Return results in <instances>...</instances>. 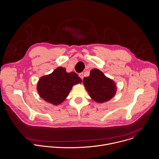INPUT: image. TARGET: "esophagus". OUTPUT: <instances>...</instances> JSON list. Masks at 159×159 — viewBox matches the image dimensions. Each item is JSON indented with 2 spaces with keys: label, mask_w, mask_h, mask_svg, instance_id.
<instances>
[{
  "label": "esophagus",
  "mask_w": 159,
  "mask_h": 159,
  "mask_svg": "<svg viewBox=\"0 0 159 159\" xmlns=\"http://www.w3.org/2000/svg\"><path fill=\"white\" fill-rule=\"evenodd\" d=\"M79 76L81 78V79H84V74H83L82 72L80 73V74H79Z\"/></svg>",
  "instance_id": "esophagus-1"
}]
</instances>
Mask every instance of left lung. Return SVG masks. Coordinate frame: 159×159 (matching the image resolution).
<instances>
[{
	"label": "left lung",
	"instance_id": "8db88e82",
	"mask_svg": "<svg viewBox=\"0 0 159 159\" xmlns=\"http://www.w3.org/2000/svg\"><path fill=\"white\" fill-rule=\"evenodd\" d=\"M83 84L90 96L98 102L110 100L116 93L115 82L97 69L91 70L90 75L84 79Z\"/></svg>",
	"mask_w": 159,
	"mask_h": 159
}]
</instances>
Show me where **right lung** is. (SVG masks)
Segmentation results:
<instances>
[{
	"label": "right lung",
	"mask_w": 159,
	"mask_h": 159,
	"mask_svg": "<svg viewBox=\"0 0 159 159\" xmlns=\"http://www.w3.org/2000/svg\"><path fill=\"white\" fill-rule=\"evenodd\" d=\"M82 81L75 72L67 73L64 67H59L52 74L40 78L37 89L43 99L57 106L63 102L72 86Z\"/></svg>",
	"instance_id": "obj_1"
}]
</instances>
